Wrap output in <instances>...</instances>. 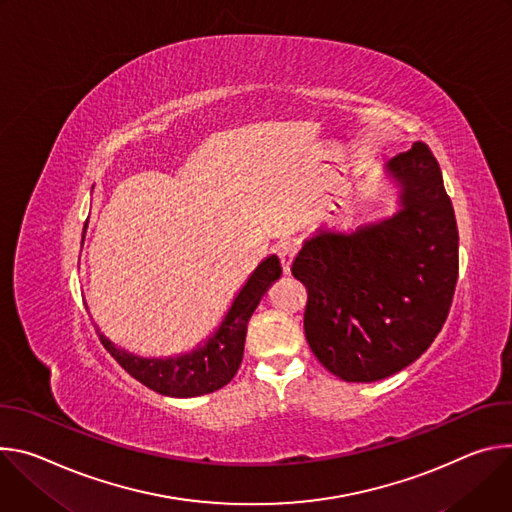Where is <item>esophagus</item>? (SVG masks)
Returning a JSON list of instances; mask_svg holds the SVG:
<instances>
[{
  "label": "esophagus",
  "mask_w": 512,
  "mask_h": 512,
  "mask_svg": "<svg viewBox=\"0 0 512 512\" xmlns=\"http://www.w3.org/2000/svg\"><path fill=\"white\" fill-rule=\"evenodd\" d=\"M299 252V246L295 242H280L276 246V254L280 258V264H282V270L285 272H291V264H293V258L297 256Z\"/></svg>",
  "instance_id": "obj_1"
}]
</instances>
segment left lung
<instances>
[{"label":"left lung","instance_id":"1","mask_svg":"<svg viewBox=\"0 0 512 512\" xmlns=\"http://www.w3.org/2000/svg\"><path fill=\"white\" fill-rule=\"evenodd\" d=\"M403 209L352 234L321 230L293 274L307 287L305 335L346 382H374L413 364L441 331L458 282V223L427 144L388 162Z\"/></svg>","mask_w":512,"mask_h":512}]
</instances>
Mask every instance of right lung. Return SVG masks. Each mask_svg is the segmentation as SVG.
Masks as SVG:
<instances>
[{"label":"right lung","instance_id":"right-lung-1","mask_svg":"<svg viewBox=\"0 0 512 512\" xmlns=\"http://www.w3.org/2000/svg\"><path fill=\"white\" fill-rule=\"evenodd\" d=\"M87 227V221H85ZM85 238V230H83ZM83 246V242H81ZM282 274L280 262L276 256L266 258L248 278L240 295L234 299L230 311H227L225 319L221 321L219 329L209 342L203 344L199 350L179 356V358H166V360H148L138 358L122 348L113 346L109 339L99 333L103 348L113 356L130 376L140 380L150 390L164 394V396H179V399H189V396H201L209 394L213 390H219L230 382L244 356V342L248 321L252 313L256 311L258 303L266 295L268 287L274 280H278Z\"/></svg>","mask_w":512,"mask_h":512}]
</instances>
